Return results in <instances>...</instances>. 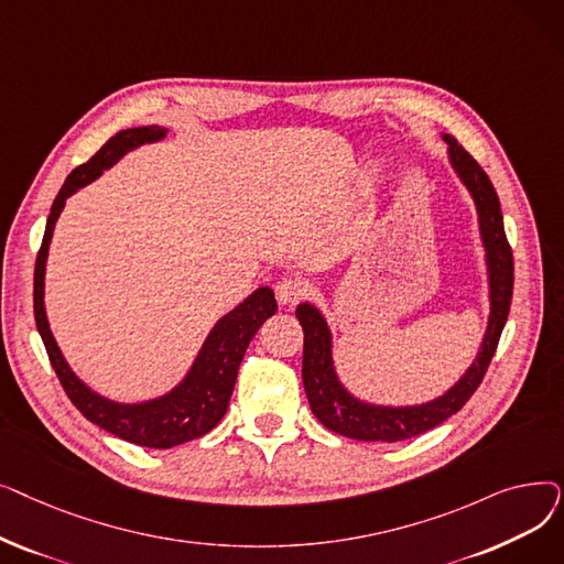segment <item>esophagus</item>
I'll list each match as a JSON object with an SVG mask.
<instances>
[{"instance_id":"34e87169","label":"esophagus","mask_w":564,"mask_h":564,"mask_svg":"<svg viewBox=\"0 0 564 564\" xmlns=\"http://www.w3.org/2000/svg\"><path fill=\"white\" fill-rule=\"evenodd\" d=\"M274 290H276L279 304H283V306H294L304 297V285L294 279H281L274 285Z\"/></svg>"}]
</instances>
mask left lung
<instances>
[{
  "label": "left lung",
  "mask_w": 564,
  "mask_h": 564,
  "mask_svg": "<svg viewBox=\"0 0 564 564\" xmlns=\"http://www.w3.org/2000/svg\"><path fill=\"white\" fill-rule=\"evenodd\" d=\"M443 141L448 143V162L455 175L470 194L473 205H476L480 240L485 249L489 317L480 349L466 372L443 395L430 402L404 406L375 404L347 391L336 370L334 334L329 329L327 317H324V313L315 304L302 302L294 315H297L304 329V391L315 419L336 434L357 441L393 443L419 436L441 425L443 421H448L480 387L502 327L508 322L514 285V260L506 237V226H502L498 194L489 181V175L464 151L455 137L443 134Z\"/></svg>",
  "instance_id": "left-lung-1"
}]
</instances>
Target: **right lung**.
Segmentation results:
<instances>
[{"instance_id":"obj_1","label":"right lung","mask_w":564,"mask_h":564,"mask_svg":"<svg viewBox=\"0 0 564 564\" xmlns=\"http://www.w3.org/2000/svg\"><path fill=\"white\" fill-rule=\"evenodd\" d=\"M164 137L166 128L160 126H143L118 132L91 160L77 166L66 177L64 187L58 189L52 203L34 272L36 327L45 343L50 364L70 402L84 413V419L107 430L109 434L137 443V446L143 448L160 451L198 438L224 419L235 389L237 368H240L245 359V351L251 338L262 327V322L276 313L274 290L262 285L251 292L242 304H237L232 311L221 315L210 334L205 336L189 370L171 391L151 400L118 402L94 391L86 381H82L68 366L64 351L58 349L45 311V267L54 226L58 221V215L64 213L68 196H73L88 183H94L96 177H100L128 153L137 151V148L145 143H158Z\"/></svg>"}]
</instances>
